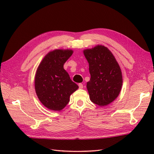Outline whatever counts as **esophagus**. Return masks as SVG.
Listing matches in <instances>:
<instances>
[{
    "instance_id": "obj_1",
    "label": "esophagus",
    "mask_w": 154,
    "mask_h": 154,
    "mask_svg": "<svg viewBox=\"0 0 154 154\" xmlns=\"http://www.w3.org/2000/svg\"><path fill=\"white\" fill-rule=\"evenodd\" d=\"M79 89H83V85L82 83H79Z\"/></svg>"
}]
</instances>
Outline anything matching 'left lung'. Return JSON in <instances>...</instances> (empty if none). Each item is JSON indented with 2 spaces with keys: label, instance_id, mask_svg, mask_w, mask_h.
Wrapping results in <instances>:
<instances>
[{
  "label": "left lung",
  "instance_id": "left-lung-1",
  "mask_svg": "<svg viewBox=\"0 0 154 154\" xmlns=\"http://www.w3.org/2000/svg\"><path fill=\"white\" fill-rule=\"evenodd\" d=\"M89 64L91 79L87 88L91 100L103 106L119 96L122 85V72L116 59L107 48L97 45L84 50Z\"/></svg>",
  "mask_w": 154,
  "mask_h": 154
}]
</instances>
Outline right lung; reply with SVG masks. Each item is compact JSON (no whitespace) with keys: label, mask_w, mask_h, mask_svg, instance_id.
Wrapping results in <instances>:
<instances>
[{"label":"right lung","mask_w":154,"mask_h":154,"mask_svg":"<svg viewBox=\"0 0 154 154\" xmlns=\"http://www.w3.org/2000/svg\"><path fill=\"white\" fill-rule=\"evenodd\" d=\"M73 51L55 50L48 53L39 65L35 77V90L48 109L60 111L69 102L71 94L79 87L71 81L63 65Z\"/></svg>","instance_id":"1"}]
</instances>
